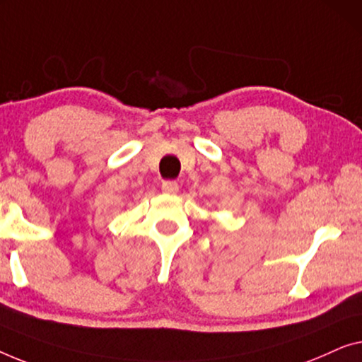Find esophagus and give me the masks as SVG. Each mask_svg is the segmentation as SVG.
I'll use <instances>...</instances> for the list:
<instances>
[{"mask_svg": "<svg viewBox=\"0 0 362 362\" xmlns=\"http://www.w3.org/2000/svg\"><path fill=\"white\" fill-rule=\"evenodd\" d=\"M162 192L167 193V195H175V193L179 192V183L175 180L162 182Z\"/></svg>", "mask_w": 362, "mask_h": 362, "instance_id": "1", "label": "esophagus"}]
</instances>
